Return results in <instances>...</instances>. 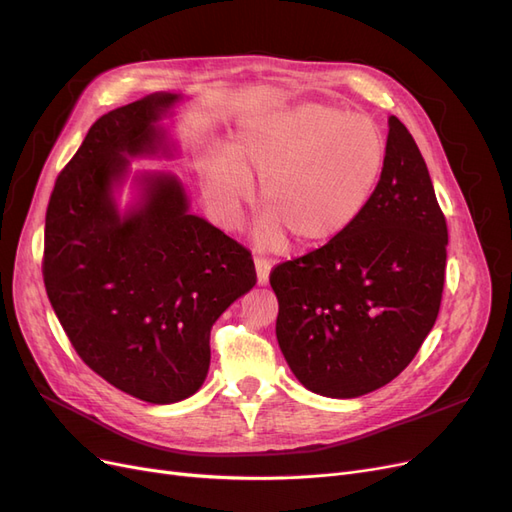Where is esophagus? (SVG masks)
<instances>
[{
	"mask_svg": "<svg viewBox=\"0 0 512 512\" xmlns=\"http://www.w3.org/2000/svg\"><path fill=\"white\" fill-rule=\"evenodd\" d=\"M254 267H256V282H258V286H265V284H269L271 262H269V260H262V258H256Z\"/></svg>",
	"mask_w": 512,
	"mask_h": 512,
	"instance_id": "1",
	"label": "esophagus"
}]
</instances>
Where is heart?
<instances>
[{
    "label": "heart",
    "mask_w": 512,
    "mask_h": 512,
    "mask_svg": "<svg viewBox=\"0 0 512 512\" xmlns=\"http://www.w3.org/2000/svg\"><path fill=\"white\" fill-rule=\"evenodd\" d=\"M386 143L374 121L342 108L303 102L241 121L228 151L198 160L203 196L224 228L241 226L260 181L262 215L254 241L277 250L294 237L318 247L348 232L367 209L382 175Z\"/></svg>",
    "instance_id": "heart-1"
}]
</instances>
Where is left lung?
Instances as JSON below:
<instances>
[{
  "instance_id": "obj_1",
  "label": "left lung",
  "mask_w": 512,
  "mask_h": 512,
  "mask_svg": "<svg viewBox=\"0 0 512 512\" xmlns=\"http://www.w3.org/2000/svg\"><path fill=\"white\" fill-rule=\"evenodd\" d=\"M446 245L427 164L391 117L382 175L361 218L269 277L277 344L307 391L354 399L410 365L440 312Z\"/></svg>"
}]
</instances>
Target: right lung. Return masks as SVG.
Here are the masks:
<instances>
[{
  "label": "right lung",
  "mask_w": 512,
  "mask_h": 512,
  "mask_svg": "<svg viewBox=\"0 0 512 512\" xmlns=\"http://www.w3.org/2000/svg\"><path fill=\"white\" fill-rule=\"evenodd\" d=\"M181 100L156 91L102 115L57 177L44 224V286L74 350L158 406L203 386L211 327L256 284L252 254L190 211L175 173L132 170L179 156L164 119Z\"/></svg>",
  "instance_id": "add662e5"
}]
</instances>
